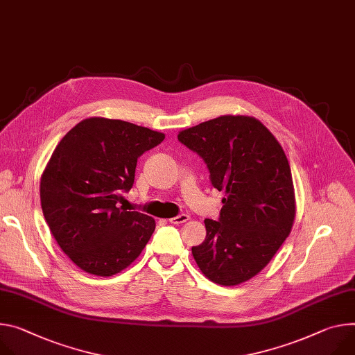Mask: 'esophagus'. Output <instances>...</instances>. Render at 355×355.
I'll list each match as a JSON object with an SVG mask.
<instances>
[{
  "label": "esophagus",
  "mask_w": 355,
  "mask_h": 355,
  "mask_svg": "<svg viewBox=\"0 0 355 355\" xmlns=\"http://www.w3.org/2000/svg\"><path fill=\"white\" fill-rule=\"evenodd\" d=\"M187 220H189V215H188V214H181V215H177V216H174V218L170 219V222H171V223H175V225L184 223V222H187Z\"/></svg>",
  "instance_id": "esophagus-1"
}]
</instances>
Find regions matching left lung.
<instances>
[{"label":"left lung","mask_w":355,"mask_h":355,"mask_svg":"<svg viewBox=\"0 0 355 355\" xmlns=\"http://www.w3.org/2000/svg\"><path fill=\"white\" fill-rule=\"evenodd\" d=\"M178 140L205 161L212 185L227 194L218 220H204L207 238L192 246L194 259L214 283L241 284L270 262L292 231L296 201L287 157L249 116L204 121Z\"/></svg>","instance_id":"obj_1"}]
</instances>
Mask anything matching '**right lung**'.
Returning a JSON list of instances; mask_svg holds the SVG:
<instances>
[{"label":"right lung","mask_w":355,"mask_h":355,"mask_svg":"<svg viewBox=\"0 0 355 355\" xmlns=\"http://www.w3.org/2000/svg\"><path fill=\"white\" fill-rule=\"evenodd\" d=\"M164 135L123 120L90 117L67 133L41 177V207L60 249L82 270L113 276L132 265L155 220L117 205L137 158Z\"/></svg>","instance_id":"obj_1"}]
</instances>
